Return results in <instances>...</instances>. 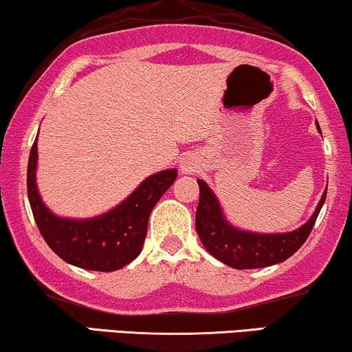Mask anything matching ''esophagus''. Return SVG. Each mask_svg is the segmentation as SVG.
<instances>
[{
    "label": "esophagus",
    "instance_id": "1",
    "mask_svg": "<svg viewBox=\"0 0 352 352\" xmlns=\"http://www.w3.org/2000/svg\"><path fill=\"white\" fill-rule=\"evenodd\" d=\"M197 168H199V165H197L192 158H186V160H182V163H181L182 175H192V173L197 171Z\"/></svg>",
    "mask_w": 352,
    "mask_h": 352
}]
</instances>
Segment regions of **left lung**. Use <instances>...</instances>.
Listing matches in <instances>:
<instances>
[{
  "mask_svg": "<svg viewBox=\"0 0 352 352\" xmlns=\"http://www.w3.org/2000/svg\"><path fill=\"white\" fill-rule=\"evenodd\" d=\"M317 129L320 133L319 123ZM197 182L200 187V200L195 213L197 234L206 252L234 269L267 267L295 254L309 237L327 197V192H324L314 214L293 232L254 234L229 224L213 190L204 179H197Z\"/></svg>",
  "mask_w": 352,
  "mask_h": 352,
  "instance_id": "obj_1",
  "label": "left lung"
}]
</instances>
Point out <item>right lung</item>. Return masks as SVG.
I'll return each mask as SVG.
<instances>
[{
  "mask_svg": "<svg viewBox=\"0 0 352 352\" xmlns=\"http://www.w3.org/2000/svg\"><path fill=\"white\" fill-rule=\"evenodd\" d=\"M36 148L35 139L27 168L28 201L40 234L52 252L76 267L99 272L118 271L136 259L146 240L148 216L175 182L176 168L148 176L107 213L91 219H69L51 213L38 194Z\"/></svg>",
  "mask_w": 352,
  "mask_h": 352,
  "instance_id": "right-lung-1",
  "label": "right lung"
}]
</instances>
